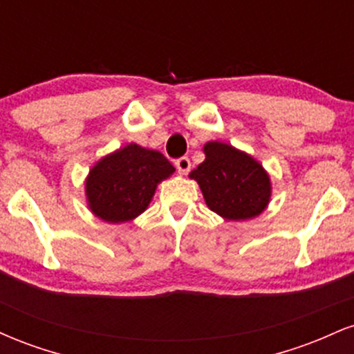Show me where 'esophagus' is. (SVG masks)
Returning a JSON list of instances; mask_svg holds the SVG:
<instances>
[{
	"mask_svg": "<svg viewBox=\"0 0 354 354\" xmlns=\"http://www.w3.org/2000/svg\"><path fill=\"white\" fill-rule=\"evenodd\" d=\"M174 166H176L178 173L180 174H188L189 169H191V161L188 156H181L178 158L176 161H174Z\"/></svg>",
	"mask_w": 354,
	"mask_h": 354,
	"instance_id": "esophagus-1",
	"label": "esophagus"
}]
</instances>
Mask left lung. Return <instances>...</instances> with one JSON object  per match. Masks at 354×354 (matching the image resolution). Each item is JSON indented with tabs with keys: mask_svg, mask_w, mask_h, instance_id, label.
<instances>
[{
	"mask_svg": "<svg viewBox=\"0 0 354 354\" xmlns=\"http://www.w3.org/2000/svg\"><path fill=\"white\" fill-rule=\"evenodd\" d=\"M206 160L189 173L211 211L226 219L254 218L270 201V178L263 166L233 146L211 141Z\"/></svg>",
	"mask_w": 354,
	"mask_h": 354,
	"instance_id": "obj_1",
	"label": "left lung"
}]
</instances>
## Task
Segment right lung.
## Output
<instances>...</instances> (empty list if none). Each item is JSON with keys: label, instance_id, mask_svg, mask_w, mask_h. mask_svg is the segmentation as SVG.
I'll use <instances>...</instances> for the list:
<instances>
[{"label": "right lung", "instance_id": "add662e5", "mask_svg": "<svg viewBox=\"0 0 354 354\" xmlns=\"http://www.w3.org/2000/svg\"><path fill=\"white\" fill-rule=\"evenodd\" d=\"M173 171L174 166L160 151L135 143L124 146L89 171V208L104 221H129L148 208L158 183Z\"/></svg>", "mask_w": 354, "mask_h": 354}]
</instances>
